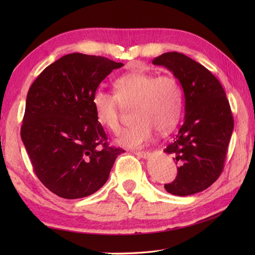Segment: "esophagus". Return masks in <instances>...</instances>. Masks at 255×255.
I'll list each match as a JSON object with an SVG mask.
<instances>
[{"instance_id": "1", "label": "esophagus", "mask_w": 255, "mask_h": 255, "mask_svg": "<svg viewBox=\"0 0 255 255\" xmlns=\"http://www.w3.org/2000/svg\"><path fill=\"white\" fill-rule=\"evenodd\" d=\"M132 152H133V154H136L142 159H147L150 155V152H148V151H132Z\"/></svg>"}]
</instances>
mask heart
I'll return each instance as SVG.
<instances>
[{
    "label": "heart",
    "instance_id": "obj_1",
    "mask_svg": "<svg viewBox=\"0 0 255 255\" xmlns=\"http://www.w3.org/2000/svg\"><path fill=\"white\" fill-rule=\"evenodd\" d=\"M115 92L96 89L92 104L97 122L108 130L117 133L122 129L124 106H133L137 123L124 130L117 143L126 148H141L159 132L175 127L183 108V90L172 75H160L145 71H130L114 82Z\"/></svg>",
    "mask_w": 255,
    "mask_h": 255
}]
</instances>
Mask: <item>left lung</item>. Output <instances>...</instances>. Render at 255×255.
<instances>
[{"label":"left lung","mask_w":255,"mask_h":255,"mask_svg":"<svg viewBox=\"0 0 255 255\" xmlns=\"http://www.w3.org/2000/svg\"><path fill=\"white\" fill-rule=\"evenodd\" d=\"M173 72L185 99V117L164 152L176 161L177 175L166 192L177 196L209 187L224 170L234 130L229 101L217 78L202 64L180 52H165L152 61Z\"/></svg>","instance_id":"8db88e82"}]
</instances>
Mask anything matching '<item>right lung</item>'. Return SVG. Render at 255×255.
<instances>
[{
	"label": "right lung",
	"instance_id": "obj_1",
	"mask_svg": "<svg viewBox=\"0 0 255 255\" xmlns=\"http://www.w3.org/2000/svg\"><path fill=\"white\" fill-rule=\"evenodd\" d=\"M123 66L69 53L38 75L27 93L20 137L35 174L58 196L77 199L99 191L124 152L108 145L92 104L102 81Z\"/></svg>",
	"mask_w": 255,
	"mask_h": 255
}]
</instances>
